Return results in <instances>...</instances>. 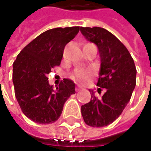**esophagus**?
Listing matches in <instances>:
<instances>
[{
	"label": "esophagus",
	"mask_w": 151,
	"mask_h": 151,
	"mask_svg": "<svg viewBox=\"0 0 151 151\" xmlns=\"http://www.w3.org/2000/svg\"><path fill=\"white\" fill-rule=\"evenodd\" d=\"M82 88H83L82 86H77L76 87V91H78L81 90Z\"/></svg>",
	"instance_id": "obj_1"
}]
</instances>
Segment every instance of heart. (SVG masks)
I'll return each mask as SVG.
<instances>
[{
    "label": "heart",
    "instance_id": "b5f03b06",
    "mask_svg": "<svg viewBox=\"0 0 151 151\" xmlns=\"http://www.w3.org/2000/svg\"><path fill=\"white\" fill-rule=\"evenodd\" d=\"M93 73L91 69H77L72 75V78L81 83H87L93 76Z\"/></svg>",
    "mask_w": 151,
    "mask_h": 151
}]
</instances>
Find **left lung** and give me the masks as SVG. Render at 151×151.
<instances>
[{
	"label": "left lung",
	"instance_id": "8db88e82",
	"mask_svg": "<svg viewBox=\"0 0 151 151\" xmlns=\"http://www.w3.org/2000/svg\"><path fill=\"white\" fill-rule=\"evenodd\" d=\"M81 32L97 46L101 67L96 86L106 88L101 97L89 90L91 101L81 106V114L87 125L104 127L119 118L130 100L136 85V68L129 50L113 33L99 27H81Z\"/></svg>",
	"mask_w": 151,
	"mask_h": 151
}]
</instances>
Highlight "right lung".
I'll list each match as a JSON object with an SVG mask.
<instances>
[{
    "mask_svg": "<svg viewBox=\"0 0 151 151\" xmlns=\"http://www.w3.org/2000/svg\"><path fill=\"white\" fill-rule=\"evenodd\" d=\"M80 27L47 30L23 48L13 63L15 96L22 113L32 121L49 124L60 117L67 99L76 93L70 79L61 81L56 90L47 75L60 65L64 49L79 32Z\"/></svg>",
    "mask_w": 151,
    "mask_h": 151,
    "instance_id": "1",
    "label": "right lung"
}]
</instances>
